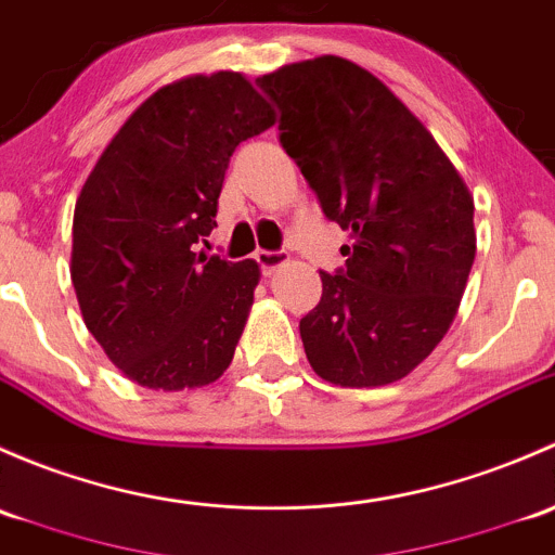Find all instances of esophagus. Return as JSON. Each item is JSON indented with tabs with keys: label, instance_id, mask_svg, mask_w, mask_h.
<instances>
[{
	"label": "esophagus",
	"instance_id": "obj_1",
	"mask_svg": "<svg viewBox=\"0 0 555 555\" xmlns=\"http://www.w3.org/2000/svg\"><path fill=\"white\" fill-rule=\"evenodd\" d=\"M256 261L261 267V275H272V272L280 270V267L288 261V254L285 250H259L256 254Z\"/></svg>",
	"mask_w": 555,
	"mask_h": 555
}]
</instances>
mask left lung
I'll return each instance as SVG.
<instances>
[{
    "label": "left lung",
    "instance_id": "left-lung-1",
    "mask_svg": "<svg viewBox=\"0 0 555 555\" xmlns=\"http://www.w3.org/2000/svg\"><path fill=\"white\" fill-rule=\"evenodd\" d=\"M280 108V144L325 219L352 232L345 267L299 320L331 385L382 387L449 331L476 259L473 197L430 130L387 85L336 55L256 79Z\"/></svg>",
    "mask_w": 555,
    "mask_h": 555
}]
</instances>
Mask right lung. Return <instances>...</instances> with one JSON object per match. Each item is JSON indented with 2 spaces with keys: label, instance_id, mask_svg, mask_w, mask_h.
Wrapping results in <instances>:
<instances>
[{
  "label": "right lung",
  "instance_id": "right-lung-1",
  "mask_svg": "<svg viewBox=\"0 0 555 555\" xmlns=\"http://www.w3.org/2000/svg\"><path fill=\"white\" fill-rule=\"evenodd\" d=\"M272 125L243 74H194L135 108L85 181L72 283L88 331L141 387L192 390L232 363L259 264L194 245L216 227L232 152Z\"/></svg>",
  "mask_w": 555,
  "mask_h": 555
}]
</instances>
